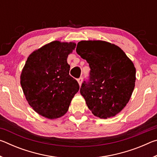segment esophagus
Returning <instances> with one entry per match:
<instances>
[{
    "label": "esophagus",
    "instance_id": "1",
    "mask_svg": "<svg viewBox=\"0 0 157 157\" xmlns=\"http://www.w3.org/2000/svg\"><path fill=\"white\" fill-rule=\"evenodd\" d=\"M78 82L79 86H81L82 82V77H80V78H79L78 79Z\"/></svg>",
    "mask_w": 157,
    "mask_h": 157
}]
</instances>
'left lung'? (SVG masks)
<instances>
[{"label": "left lung", "mask_w": 157, "mask_h": 157, "mask_svg": "<svg viewBox=\"0 0 157 157\" xmlns=\"http://www.w3.org/2000/svg\"><path fill=\"white\" fill-rule=\"evenodd\" d=\"M76 52L89 63L80 94L94 116H114L125 107L135 86L136 68L120 48L103 41L78 42Z\"/></svg>", "instance_id": "1"}]
</instances>
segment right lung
<instances>
[{
  "label": "right lung",
  "mask_w": 157,
  "mask_h": 157,
  "mask_svg": "<svg viewBox=\"0 0 157 157\" xmlns=\"http://www.w3.org/2000/svg\"><path fill=\"white\" fill-rule=\"evenodd\" d=\"M75 44L55 41L33 52L21 75V85L36 112L46 118H59L67 112L79 89L78 82L69 75L68 54Z\"/></svg>",
  "instance_id": "right-lung-1"
}]
</instances>
